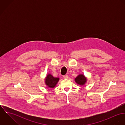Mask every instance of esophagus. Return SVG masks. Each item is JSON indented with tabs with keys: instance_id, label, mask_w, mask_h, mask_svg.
Segmentation results:
<instances>
[{
	"instance_id": "34e87169",
	"label": "esophagus",
	"mask_w": 125,
	"mask_h": 125,
	"mask_svg": "<svg viewBox=\"0 0 125 125\" xmlns=\"http://www.w3.org/2000/svg\"><path fill=\"white\" fill-rule=\"evenodd\" d=\"M68 75H63V78L64 79H67L68 78Z\"/></svg>"
}]
</instances>
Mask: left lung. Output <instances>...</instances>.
<instances>
[{
    "instance_id": "1",
    "label": "left lung",
    "mask_w": 125,
    "mask_h": 125,
    "mask_svg": "<svg viewBox=\"0 0 125 125\" xmlns=\"http://www.w3.org/2000/svg\"><path fill=\"white\" fill-rule=\"evenodd\" d=\"M75 81L78 85L82 86L86 83L87 81V78L84 75L79 74L76 78H75Z\"/></svg>"
}]
</instances>
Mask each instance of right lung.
<instances>
[{
    "mask_svg": "<svg viewBox=\"0 0 125 125\" xmlns=\"http://www.w3.org/2000/svg\"><path fill=\"white\" fill-rule=\"evenodd\" d=\"M59 80V78L54 77L51 74H48L45 78V83L48 87L51 88H54Z\"/></svg>",
    "mask_w": 125,
    "mask_h": 125,
    "instance_id": "obj_1",
    "label": "right lung"
}]
</instances>
